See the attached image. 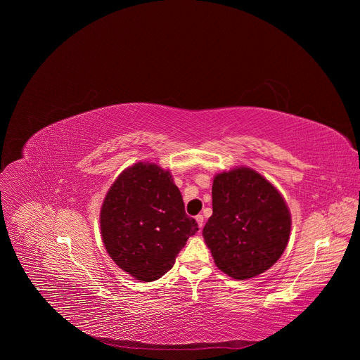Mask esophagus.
Listing matches in <instances>:
<instances>
[{
	"instance_id": "34e87169",
	"label": "esophagus",
	"mask_w": 360,
	"mask_h": 360,
	"mask_svg": "<svg viewBox=\"0 0 360 360\" xmlns=\"http://www.w3.org/2000/svg\"><path fill=\"white\" fill-rule=\"evenodd\" d=\"M195 221L198 222L199 229H202V226H203V217H202V215H196V217H195Z\"/></svg>"
}]
</instances>
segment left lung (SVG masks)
I'll use <instances>...</instances> for the list:
<instances>
[{
	"mask_svg": "<svg viewBox=\"0 0 360 360\" xmlns=\"http://www.w3.org/2000/svg\"><path fill=\"white\" fill-rule=\"evenodd\" d=\"M290 212L279 191L250 168L221 172L212 185V217L202 235L215 265L233 279L266 272L281 258Z\"/></svg>",
	"mask_w": 360,
	"mask_h": 360,
	"instance_id": "left-lung-1",
	"label": "left lung"
}]
</instances>
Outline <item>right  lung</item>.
I'll list each match as a JSON object with an SVG mask.
<instances>
[{"label": "right lung", "instance_id": "obj_1", "mask_svg": "<svg viewBox=\"0 0 360 360\" xmlns=\"http://www.w3.org/2000/svg\"><path fill=\"white\" fill-rule=\"evenodd\" d=\"M99 222L112 261L142 282L164 276L198 231L169 171L149 162H138L117 178L102 203Z\"/></svg>", "mask_w": 360, "mask_h": 360}]
</instances>
